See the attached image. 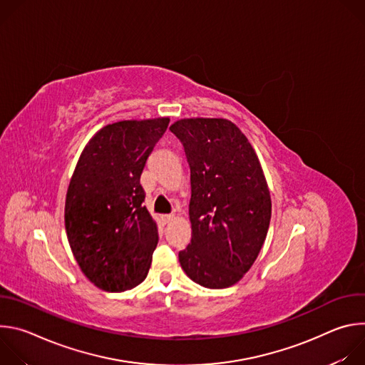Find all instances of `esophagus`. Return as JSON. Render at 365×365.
Segmentation results:
<instances>
[{
    "label": "esophagus",
    "instance_id": "1",
    "mask_svg": "<svg viewBox=\"0 0 365 365\" xmlns=\"http://www.w3.org/2000/svg\"><path fill=\"white\" fill-rule=\"evenodd\" d=\"M173 220H175V215H173V214H170V215H163V221H165L166 224L172 222Z\"/></svg>",
    "mask_w": 365,
    "mask_h": 365
}]
</instances>
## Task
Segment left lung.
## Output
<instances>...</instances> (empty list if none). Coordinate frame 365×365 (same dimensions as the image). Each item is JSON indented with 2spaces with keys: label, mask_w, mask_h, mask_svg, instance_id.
<instances>
[{
  "label": "left lung",
  "mask_w": 365,
  "mask_h": 365,
  "mask_svg": "<svg viewBox=\"0 0 365 365\" xmlns=\"http://www.w3.org/2000/svg\"><path fill=\"white\" fill-rule=\"evenodd\" d=\"M170 131L190 168V244L179 252L183 272L207 289H225L251 269L267 237L270 190L257 154L225 118H183Z\"/></svg>",
  "instance_id": "1"
}]
</instances>
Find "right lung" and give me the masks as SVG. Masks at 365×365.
<instances>
[{"instance_id": "right-lung-1", "label": "right lung", "mask_w": 365, "mask_h": 365, "mask_svg": "<svg viewBox=\"0 0 365 365\" xmlns=\"http://www.w3.org/2000/svg\"><path fill=\"white\" fill-rule=\"evenodd\" d=\"M169 121L125 120L102 127L72 175L65 203L68 241L82 273L106 292L133 289L147 277L159 234L143 205L140 176Z\"/></svg>"}]
</instances>
